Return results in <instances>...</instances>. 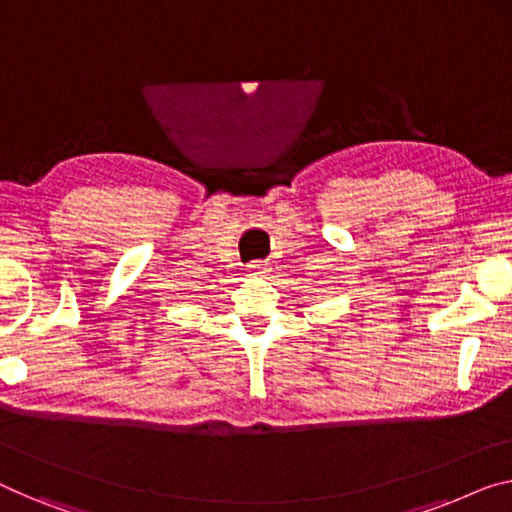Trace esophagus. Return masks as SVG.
Masks as SVG:
<instances>
[{"label": "esophagus", "mask_w": 512, "mask_h": 512, "mask_svg": "<svg viewBox=\"0 0 512 512\" xmlns=\"http://www.w3.org/2000/svg\"><path fill=\"white\" fill-rule=\"evenodd\" d=\"M250 273H266V264L264 262H253L248 266Z\"/></svg>", "instance_id": "obj_1"}]
</instances>
